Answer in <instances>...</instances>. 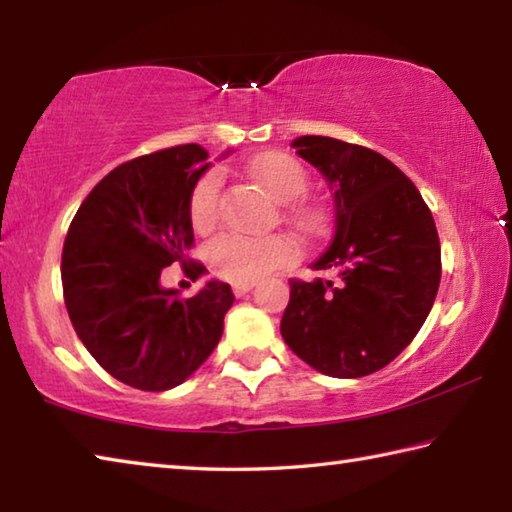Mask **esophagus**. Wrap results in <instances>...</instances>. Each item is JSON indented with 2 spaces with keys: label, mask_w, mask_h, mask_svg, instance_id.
<instances>
[{
  "label": "esophagus",
  "mask_w": 512,
  "mask_h": 512,
  "mask_svg": "<svg viewBox=\"0 0 512 512\" xmlns=\"http://www.w3.org/2000/svg\"><path fill=\"white\" fill-rule=\"evenodd\" d=\"M255 287V282H235L232 284V291H235V296H244L250 289Z\"/></svg>",
  "instance_id": "34e87169"
}]
</instances>
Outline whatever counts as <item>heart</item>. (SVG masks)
<instances>
[{
	"mask_svg": "<svg viewBox=\"0 0 512 512\" xmlns=\"http://www.w3.org/2000/svg\"><path fill=\"white\" fill-rule=\"evenodd\" d=\"M255 178L280 201H293L305 194L307 171L287 153L259 155L250 164ZM221 212V176L207 173L194 187L189 201V216L198 232H207L219 221ZM300 221H309L311 214L298 210ZM296 255V248L284 237H244L237 232H223L207 244V262L216 275L230 282H253L271 273L273 268L287 264Z\"/></svg>",
	"mask_w": 512,
	"mask_h": 512,
	"instance_id": "1",
	"label": "heart"
}]
</instances>
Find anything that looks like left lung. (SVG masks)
Here are the masks:
<instances>
[{
  "instance_id": "left-lung-1",
  "label": "left lung",
  "mask_w": 512,
  "mask_h": 512,
  "mask_svg": "<svg viewBox=\"0 0 512 512\" xmlns=\"http://www.w3.org/2000/svg\"><path fill=\"white\" fill-rule=\"evenodd\" d=\"M293 149L334 192V235L314 271L291 280L280 332L329 377H366L388 366L420 332L440 284L431 210L409 178L366 146L302 135Z\"/></svg>"
}]
</instances>
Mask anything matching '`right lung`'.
Masks as SVG:
<instances>
[{
    "label": "right lung",
    "instance_id": "obj_1",
    "mask_svg": "<svg viewBox=\"0 0 512 512\" xmlns=\"http://www.w3.org/2000/svg\"><path fill=\"white\" fill-rule=\"evenodd\" d=\"M207 151L180 144L119 164L69 223L63 296L69 320L99 366L140 391H169L210 357L232 307L230 284L207 282L192 298L162 289L164 266L194 246L189 201Z\"/></svg>",
    "mask_w": 512,
    "mask_h": 512
}]
</instances>
